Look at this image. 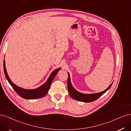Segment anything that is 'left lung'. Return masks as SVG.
Returning <instances> with one entry per match:
<instances>
[{"label":"left lung","mask_w":131,"mask_h":131,"mask_svg":"<svg viewBox=\"0 0 131 131\" xmlns=\"http://www.w3.org/2000/svg\"><path fill=\"white\" fill-rule=\"evenodd\" d=\"M68 74V90L70 95V96L72 98L75 99L76 101H80L82 102H85V103H89L92 102L93 101H96L98 98L102 96L104 93H105L110 88H111L112 83H111L110 86L106 89V90H104L103 91L96 93H91V94H86V93H81L77 91L73 87L72 85V84L70 81V77L69 72Z\"/></svg>","instance_id":"left-lung-1"}]
</instances>
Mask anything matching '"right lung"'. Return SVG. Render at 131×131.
<instances>
[{
    "instance_id": "1",
    "label": "right lung",
    "mask_w": 131,
    "mask_h": 131,
    "mask_svg": "<svg viewBox=\"0 0 131 131\" xmlns=\"http://www.w3.org/2000/svg\"><path fill=\"white\" fill-rule=\"evenodd\" d=\"M60 69L61 68H59L54 70L51 73L47 81L43 84L39 86V88L34 89H25L16 85L10 80V78L7 74L6 67H5V60H4V71L5 74V77H6L7 80L10 84V85L12 86L14 91L17 93L18 95L22 98L26 99H38L46 96L49 90L51 84L54 80V77Z\"/></svg>"
}]
</instances>
